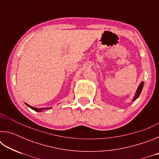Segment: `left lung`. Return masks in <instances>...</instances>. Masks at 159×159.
Instances as JSON below:
<instances>
[{"label":"left lung","mask_w":159,"mask_h":159,"mask_svg":"<svg viewBox=\"0 0 159 159\" xmlns=\"http://www.w3.org/2000/svg\"><path fill=\"white\" fill-rule=\"evenodd\" d=\"M143 85H144V82L142 81V82H141L140 84H139V87H138V90H137V91H136L135 95L134 96V98H133V101H134V100H135V99H138V98L139 96V95H140L142 88H143Z\"/></svg>","instance_id":"8db88e82"}]
</instances>
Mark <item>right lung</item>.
I'll use <instances>...</instances> for the list:
<instances>
[{
  "mask_svg": "<svg viewBox=\"0 0 159 159\" xmlns=\"http://www.w3.org/2000/svg\"><path fill=\"white\" fill-rule=\"evenodd\" d=\"M26 105H27L29 107H30L31 109H32L33 110H34V111H41L43 109H44V108H36V107H31V106H30V105H29V104H26ZM46 109H51V107L50 108H46Z\"/></svg>",
  "mask_w": 159,
  "mask_h": 159,
  "instance_id": "add662e5",
  "label": "right lung"
}]
</instances>
